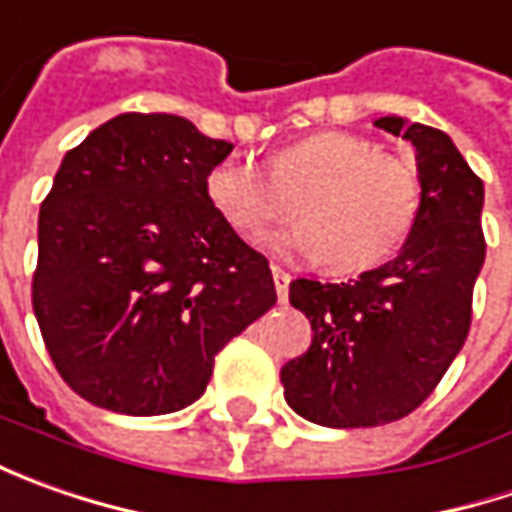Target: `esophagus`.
I'll return each instance as SVG.
<instances>
[{"instance_id":"1","label":"esophagus","mask_w":512,"mask_h":512,"mask_svg":"<svg viewBox=\"0 0 512 512\" xmlns=\"http://www.w3.org/2000/svg\"><path fill=\"white\" fill-rule=\"evenodd\" d=\"M273 285H276V296H279V302H287V287H290V273H285L282 267H273Z\"/></svg>"}]
</instances>
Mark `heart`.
I'll return each instance as SVG.
<instances>
[{
	"mask_svg": "<svg viewBox=\"0 0 512 512\" xmlns=\"http://www.w3.org/2000/svg\"><path fill=\"white\" fill-rule=\"evenodd\" d=\"M205 193L239 239L259 242L293 210L299 222L276 233L270 250L362 273L387 262L419 213L413 162L350 130H322L276 150L270 173L247 156H227L207 170Z\"/></svg>",
	"mask_w": 512,
	"mask_h": 512,
	"instance_id": "1",
	"label": "heart"
}]
</instances>
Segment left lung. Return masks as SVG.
<instances>
[{
    "label": "left lung",
    "instance_id": "left-lung-1",
    "mask_svg": "<svg viewBox=\"0 0 512 512\" xmlns=\"http://www.w3.org/2000/svg\"><path fill=\"white\" fill-rule=\"evenodd\" d=\"M373 125L416 150L422 199L399 256L339 285L290 282L313 342L282 367L285 402L342 430L396 422L433 393L467 339L484 265V185L453 139L402 116Z\"/></svg>",
    "mask_w": 512,
    "mask_h": 512
}]
</instances>
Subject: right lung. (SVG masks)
<instances>
[{
    "instance_id": "1",
    "label": "right lung",
    "mask_w": 512,
    "mask_h": 512,
    "mask_svg": "<svg viewBox=\"0 0 512 512\" xmlns=\"http://www.w3.org/2000/svg\"><path fill=\"white\" fill-rule=\"evenodd\" d=\"M230 142L122 113L65 153L39 210L33 313L82 399L162 416L205 393L213 356L276 305L262 253L205 193Z\"/></svg>"
}]
</instances>
